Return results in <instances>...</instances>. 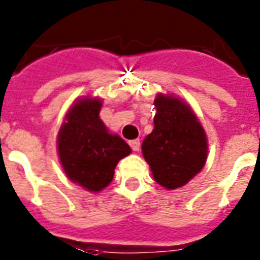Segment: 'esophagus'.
I'll return each mask as SVG.
<instances>
[{"instance_id":"34e87169","label":"esophagus","mask_w":260,"mask_h":260,"mask_svg":"<svg viewBox=\"0 0 260 260\" xmlns=\"http://www.w3.org/2000/svg\"><path fill=\"white\" fill-rule=\"evenodd\" d=\"M129 146H131V148L134 150V151H139V148H140V140H139V139L131 140Z\"/></svg>"}]
</instances>
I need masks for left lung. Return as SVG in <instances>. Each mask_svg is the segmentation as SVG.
I'll return each mask as SVG.
<instances>
[{
    "label": "left lung",
    "mask_w": 260,
    "mask_h": 260,
    "mask_svg": "<svg viewBox=\"0 0 260 260\" xmlns=\"http://www.w3.org/2000/svg\"><path fill=\"white\" fill-rule=\"evenodd\" d=\"M154 129L142 144L152 177L166 189H176L199 173L207 159L203 126L184 101L156 95Z\"/></svg>",
    "instance_id": "1"
}]
</instances>
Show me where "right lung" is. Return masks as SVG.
Wrapping results in <instances>:
<instances>
[{
	"mask_svg": "<svg viewBox=\"0 0 260 260\" xmlns=\"http://www.w3.org/2000/svg\"><path fill=\"white\" fill-rule=\"evenodd\" d=\"M102 101L77 99L59 128L57 148L62 169L73 183L99 192L112 183L117 164L131 147L118 135L109 134L99 118Z\"/></svg>",
	"mask_w": 260,
	"mask_h": 260,
	"instance_id": "add662e5",
	"label": "right lung"
}]
</instances>
